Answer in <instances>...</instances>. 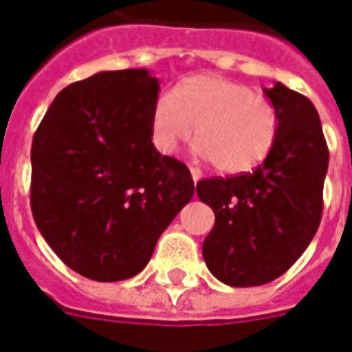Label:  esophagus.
<instances>
[{"instance_id": "esophagus-1", "label": "esophagus", "mask_w": 352, "mask_h": 352, "mask_svg": "<svg viewBox=\"0 0 352 352\" xmlns=\"http://www.w3.org/2000/svg\"><path fill=\"white\" fill-rule=\"evenodd\" d=\"M190 173H192V179H194V183H197V181H199V179L203 177V173L197 168H190Z\"/></svg>"}]
</instances>
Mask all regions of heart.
<instances>
[{"label": "heart", "instance_id": "b5f03b06", "mask_svg": "<svg viewBox=\"0 0 352 352\" xmlns=\"http://www.w3.org/2000/svg\"><path fill=\"white\" fill-rule=\"evenodd\" d=\"M196 129L194 153L222 173H244L269 156L280 116L254 87L216 74H197L156 96L151 134L156 149L171 155Z\"/></svg>", "mask_w": 352, "mask_h": 352}]
</instances>
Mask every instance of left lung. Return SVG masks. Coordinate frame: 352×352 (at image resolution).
I'll return each instance as SVG.
<instances>
[{
    "mask_svg": "<svg viewBox=\"0 0 352 352\" xmlns=\"http://www.w3.org/2000/svg\"><path fill=\"white\" fill-rule=\"evenodd\" d=\"M280 116L278 138L254 171L209 177L197 197L214 210L203 259L231 287L263 285L289 270L308 248L322 214L329 147L309 98L276 83L263 89Z\"/></svg>",
    "mask_w": 352,
    "mask_h": 352,
    "instance_id": "1",
    "label": "left lung"
}]
</instances>
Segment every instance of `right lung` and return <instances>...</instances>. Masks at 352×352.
Listing matches in <instances>:
<instances>
[{"label":"right lung","instance_id":"obj_1","mask_svg":"<svg viewBox=\"0 0 352 352\" xmlns=\"http://www.w3.org/2000/svg\"><path fill=\"white\" fill-rule=\"evenodd\" d=\"M158 80L108 70L67 85L31 145V212L61 261L96 282L145 269L194 196L190 169L153 145Z\"/></svg>","mask_w":352,"mask_h":352}]
</instances>
